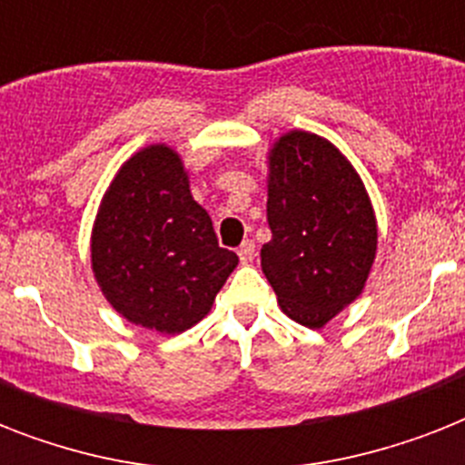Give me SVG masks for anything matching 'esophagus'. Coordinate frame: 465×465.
Listing matches in <instances>:
<instances>
[{
    "mask_svg": "<svg viewBox=\"0 0 465 465\" xmlns=\"http://www.w3.org/2000/svg\"><path fill=\"white\" fill-rule=\"evenodd\" d=\"M239 258H241V262H243V265H248V262L253 261V258H255V243H253V241H243V243H241Z\"/></svg>",
    "mask_w": 465,
    "mask_h": 465,
    "instance_id": "34e87169",
    "label": "esophagus"
}]
</instances>
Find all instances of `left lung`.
<instances>
[{
    "label": "left lung",
    "mask_w": 465,
    "mask_h": 465,
    "mask_svg": "<svg viewBox=\"0 0 465 465\" xmlns=\"http://www.w3.org/2000/svg\"><path fill=\"white\" fill-rule=\"evenodd\" d=\"M262 272L292 321L321 328L352 304L376 255V219L352 163L318 134L292 130L270 152Z\"/></svg>",
    "instance_id": "left-lung-1"
}]
</instances>
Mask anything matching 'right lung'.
<instances>
[{
	"label": "right lung",
	"mask_w": 465,
	"mask_h": 465,
	"mask_svg": "<svg viewBox=\"0 0 465 465\" xmlns=\"http://www.w3.org/2000/svg\"><path fill=\"white\" fill-rule=\"evenodd\" d=\"M91 265L120 316L173 335L210 313L239 255L219 248L210 214L190 195L181 156L152 144L123 163L105 193Z\"/></svg>",
	"instance_id": "right-lung-1"
}]
</instances>
